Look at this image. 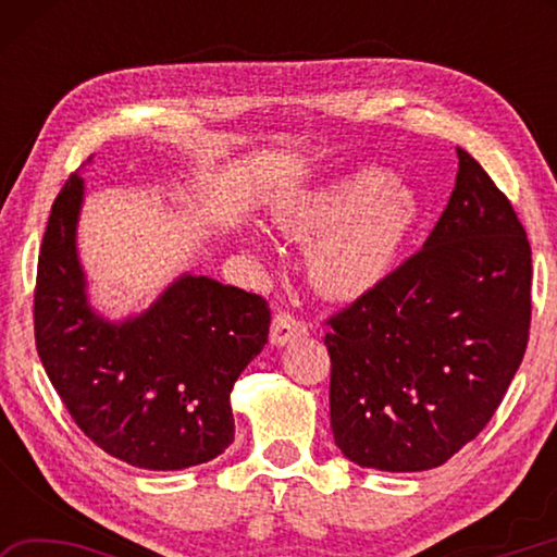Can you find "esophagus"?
Listing matches in <instances>:
<instances>
[{"instance_id":"1","label":"esophagus","mask_w":557,"mask_h":557,"mask_svg":"<svg viewBox=\"0 0 557 557\" xmlns=\"http://www.w3.org/2000/svg\"><path fill=\"white\" fill-rule=\"evenodd\" d=\"M307 334V324L297 319L289 312H277L272 317V326H270V342L275 346H285L292 338L305 336Z\"/></svg>"}]
</instances>
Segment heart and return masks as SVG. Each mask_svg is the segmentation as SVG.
Masks as SVG:
<instances>
[{
    "label": "heart",
    "mask_w": 557,
    "mask_h": 557,
    "mask_svg": "<svg viewBox=\"0 0 557 557\" xmlns=\"http://www.w3.org/2000/svg\"><path fill=\"white\" fill-rule=\"evenodd\" d=\"M422 215L412 188L383 169H358L277 209L285 233L309 250V280L326 297H363L388 277Z\"/></svg>",
    "instance_id": "1"
}]
</instances>
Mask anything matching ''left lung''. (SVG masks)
<instances>
[{
    "label": "left lung",
    "instance_id": "obj_1",
    "mask_svg": "<svg viewBox=\"0 0 557 557\" xmlns=\"http://www.w3.org/2000/svg\"><path fill=\"white\" fill-rule=\"evenodd\" d=\"M422 248L329 317V412L358 467L445 465L492 420L531 334V245L511 201L465 149Z\"/></svg>",
    "mask_w": 557,
    "mask_h": 557
}]
</instances>
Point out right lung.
<instances>
[{"label": "right lung", "mask_w": 557, "mask_h": 557, "mask_svg": "<svg viewBox=\"0 0 557 557\" xmlns=\"http://www.w3.org/2000/svg\"><path fill=\"white\" fill-rule=\"evenodd\" d=\"M83 178L51 206L34 287L36 351L86 435L139 469L203 465L231 445V391L270 334L256 292L186 275L149 312L108 324L90 312L75 256Z\"/></svg>", "instance_id": "1"}]
</instances>
